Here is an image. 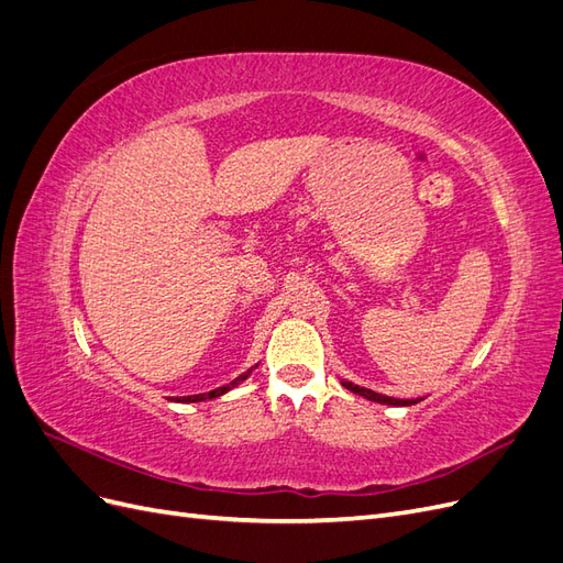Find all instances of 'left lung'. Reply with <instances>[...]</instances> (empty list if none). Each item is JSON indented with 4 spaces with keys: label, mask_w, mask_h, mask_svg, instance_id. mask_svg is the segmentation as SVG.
Masks as SVG:
<instances>
[{
    "label": "left lung",
    "mask_w": 563,
    "mask_h": 563,
    "mask_svg": "<svg viewBox=\"0 0 563 563\" xmlns=\"http://www.w3.org/2000/svg\"><path fill=\"white\" fill-rule=\"evenodd\" d=\"M340 383H343V387H347L350 391H354V395H360V397H364V399H368V401H376V404H387V406H411V404L420 401V399H397V397H385V395H380V391H373V389L360 387V385H354V383H350V380H340Z\"/></svg>",
    "instance_id": "obj_1"
}]
</instances>
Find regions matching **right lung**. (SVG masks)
<instances>
[{"label": "right lung", "instance_id": "right-lung-1", "mask_svg": "<svg viewBox=\"0 0 563 563\" xmlns=\"http://www.w3.org/2000/svg\"><path fill=\"white\" fill-rule=\"evenodd\" d=\"M258 366V364H255ZM253 366V368H255ZM253 368H249L246 373H242V376H236L232 383H228V385H223V387H216V389H211V391H203V395H190V397H183L180 401H185V404H195V401H207V399H216V397H220V395H225V391H230L232 387H236L240 383H244L251 373H253Z\"/></svg>", "mask_w": 563, "mask_h": 563}]
</instances>
